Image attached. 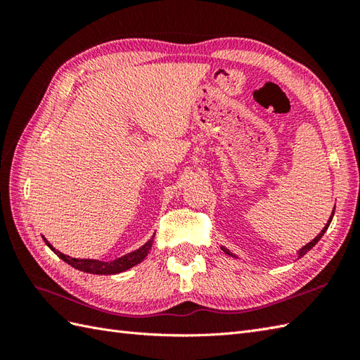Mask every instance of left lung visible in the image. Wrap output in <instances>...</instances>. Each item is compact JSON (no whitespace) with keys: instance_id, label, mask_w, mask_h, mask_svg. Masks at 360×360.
<instances>
[{"instance_id":"left-lung-1","label":"left lung","mask_w":360,"mask_h":360,"mask_svg":"<svg viewBox=\"0 0 360 360\" xmlns=\"http://www.w3.org/2000/svg\"><path fill=\"white\" fill-rule=\"evenodd\" d=\"M333 217H334V210H333V213H331V217H330V219H328V223H326V224H325V227L322 229V232H320V233H319V235L316 236V238H314V240H312V241H309V243L307 244V246H303V248H302L300 250H298V252H297V257H298V258H302V257H303L304 254H307V252H309V250H311L312 248H314V246H316V244L319 243V240H320V238H322V236H323V233L326 232V229H328V227H330V223H331V219H333ZM221 250H223V252H224V254H227L229 257H232V258H238V257H236V255H233V254H232V252H231V250H229L227 248H224V246H223V248H221Z\"/></svg>"}]
</instances>
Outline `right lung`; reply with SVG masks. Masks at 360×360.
Instances as JSON below:
<instances>
[{"label": "right lung", "mask_w": 360, "mask_h": 360, "mask_svg": "<svg viewBox=\"0 0 360 360\" xmlns=\"http://www.w3.org/2000/svg\"><path fill=\"white\" fill-rule=\"evenodd\" d=\"M153 238H155V235L151 236V238L143 244L142 248L136 249L133 252H129V254L124 255V257H119L116 259H112V262H101V259H91V258H72L70 255H65L62 254L60 250H56L52 246L51 243L44 238V243L48 244L51 248V250L56 252V254L63 259L65 263L71 264L75 269H79L82 272H88V274H97V275H114V274H120L124 271L131 269L133 266L139 264L141 262H143L145 257L148 255V252L151 249V244H153Z\"/></svg>", "instance_id": "obj_1"}]
</instances>
